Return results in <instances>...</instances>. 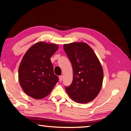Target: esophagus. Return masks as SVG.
I'll list each match as a JSON object with an SVG mask.
<instances>
[{
	"mask_svg": "<svg viewBox=\"0 0 131 131\" xmlns=\"http://www.w3.org/2000/svg\"><path fill=\"white\" fill-rule=\"evenodd\" d=\"M59 81H62V80H63V75H60V76H59Z\"/></svg>",
	"mask_w": 131,
	"mask_h": 131,
	"instance_id": "34e87169",
	"label": "esophagus"
}]
</instances>
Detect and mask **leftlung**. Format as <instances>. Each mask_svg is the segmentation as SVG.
Instances as JSON below:
<instances>
[{
  "instance_id": "obj_1",
  "label": "left lung",
  "mask_w": 131,
  "mask_h": 131,
  "mask_svg": "<svg viewBox=\"0 0 131 131\" xmlns=\"http://www.w3.org/2000/svg\"><path fill=\"white\" fill-rule=\"evenodd\" d=\"M63 49L73 68L72 84L65 90L73 101L87 103L99 94L102 86L103 71L93 49L85 43H72Z\"/></svg>"
}]
</instances>
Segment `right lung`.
I'll list each match as a JSON object with an SVG mask.
<instances>
[{"mask_svg":"<svg viewBox=\"0 0 131 131\" xmlns=\"http://www.w3.org/2000/svg\"><path fill=\"white\" fill-rule=\"evenodd\" d=\"M58 49L54 44L38 42L25 53L19 65L18 78L25 94L35 99L45 98L58 82L50 58Z\"/></svg>","mask_w":131,"mask_h":131,"instance_id":"add662e5","label":"right lung"}]
</instances>
